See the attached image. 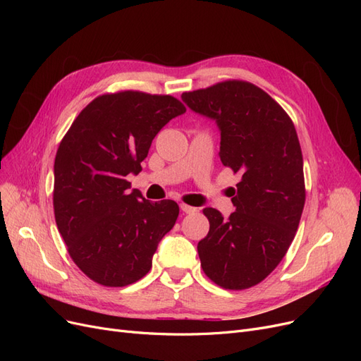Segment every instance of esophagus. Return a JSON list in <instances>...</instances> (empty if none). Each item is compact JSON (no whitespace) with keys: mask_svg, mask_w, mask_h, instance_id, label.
<instances>
[{"mask_svg":"<svg viewBox=\"0 0 361 361\" xmlns=\"http://www.w3.org/2000/svg\"><path fill=\"white\" fill-rule=\"evenodd\" d=\"M180 209H182V212H185V214H192V212L197 211V209H195V207H192V206H190V204H185V203H180Z\"/></svg>","mask_w":361,"mask_h":361,"instance_id":"34e87169","label":"esophagus"}]
</instances>
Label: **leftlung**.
I'll return each mask as SVG.
<instances>
[{
	"instance_id": "left-lung-1",
	"label": "left lung",
	"mask_w": 361,
	"mask_h": 361,
	"mask_svg": "<svg viewBox=\"0 0 361 361\" xmlns=\"http://www.w3.org/2000/svg\"><path fill=\"white\" fill-rule=\"evenodd\" d=\"M182 101L215 120L223 166L241 174L231 216L203 209L209 220L197 245L203 272L224 289L256 286L285 257L301 220L305 187L297 130L267 92L247 81L185 92Z\"/></svg>"
}]
</instances>
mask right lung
<instances>
[{
	"mask_svg": "<svg viewBox=\"0 0 361 361\" xmlns=\"http://www.w3.org/2000/svg\"><path fill=\"white\" fill-rule=\"evenodd\" d=\"M187 111L170 94L137 90L94 97L78 114L54 162V215L68 253L97 285L122 288L143 279L157 247L178 220L173 200L130 191L152 140Z\"/></svg>",
	"mask_w": 361,
	"mask_h": 361,
	"instance_id": "right-lung-1",
	"label": "right lung"
}]
</instances>
